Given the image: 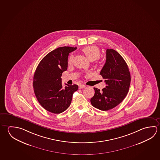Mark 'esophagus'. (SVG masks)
<instances>
[{
	"mask_svg": "<svg viewBox=\"0 0 160 160\" xmlns=\"http://www.w3.org/2000/svg\"><path fill=\"white\" fill-rule=\"evenodd\" d=\"M85 87V86L84 85H82H82H79V89H84Z\"/></svg>",
	"mask_w": 160,
	"mask_h": 160,
	"instance_id": "obj_1",
	"label": "esophagus"
}]
</instances>
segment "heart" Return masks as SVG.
<instances>
[{"mask_svg": "<svg viewBox=\"0 0 160 160\" xmlns=\"http://www.w3.org/2000/svg\"><path fill=\"white\" fill-rule=\"evenodd\" d=\"M82 52L86 56L87 58L90 61H94L99 58L101 55V52L99 49L95 45H90L82 49ZM73 56H71L68 59V63L71 64L72 62Z\"/></svg>", "mask_w": 160, "mask_h": 160, "instance_id": "obj_1", "label": "heart"}]
</instances>
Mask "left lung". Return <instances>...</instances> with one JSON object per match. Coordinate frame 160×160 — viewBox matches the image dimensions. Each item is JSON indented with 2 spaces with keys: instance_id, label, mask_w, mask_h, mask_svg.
<instances>
[{
  "instance_id": "left-lung-1",
  "label": "left lung",
  "mask_w": 160,
  "mask_h": 160,
  "mask_svg": "<svg viewBox=\"0 0 160 160\" xmlns=\"http://www.w3.org/2000/svg\"><path fill=\"white\" fill-rule=\"evenodd\" d=\"M100 74L106 86L102 91L94 88L95 94L90 102L95 108L106 111L117 106L125 98L130 84V73L120 54L112 49H107L106 61Z\"/></svg>"
}]
</instances>
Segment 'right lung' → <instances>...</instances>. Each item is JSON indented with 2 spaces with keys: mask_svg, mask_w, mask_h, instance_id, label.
Segmentation results:
<instances>
[{
  "mask_svg": "<svg viewBox=\"0 0 160 160\" xmlns=\"http://www.w3.org/2000/svg\"><path fill=\"white\" fill-rule=\"evenodd\" d=\"M76 47H59L47 54L40 61L35 72L34 92L40 105L47 111L61 113L70 105L73 92L78 85L62 87V72L67 70L68 56Z\"/></svg>",
  "mask_w": 160,
  "mask_h": 160,
  "instance_id": "obj_1",
  "label": "right lung"
}]
</instances>
